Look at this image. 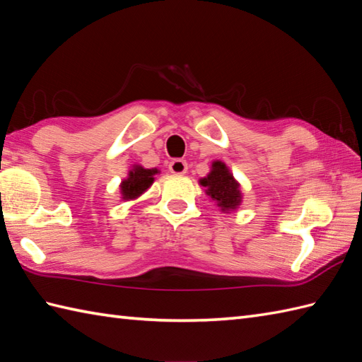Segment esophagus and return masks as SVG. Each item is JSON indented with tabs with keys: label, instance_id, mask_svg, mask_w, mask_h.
Instances as JSON below:
<instances>
[{
	"label": "esophagus",
	"instance_id": "1",
	"mask_svg": "<svg viewBox=\"0 0 362 362\" xmlns=\"http://www.w3.org/2000/svg\"><path fill=\"white\" fill-rule=\"evenodd\" d=\"M168 168H170V172L175 175H182L187 172V163L184 159H173L170 164H168Z\"/></svg>",
	"mask_w": 362,
	"mask_h": 362
}]
</instances>
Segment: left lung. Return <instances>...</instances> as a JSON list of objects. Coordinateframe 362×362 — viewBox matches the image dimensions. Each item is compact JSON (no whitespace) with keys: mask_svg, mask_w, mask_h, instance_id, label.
Masks as SVG:
<instances>
[{"mask_svg":"<svg viewBox=\"0 0 362 362\" xmlns=\"http://www.w3.org/2000/svg\"><path fill=\"white\" fill-rule=\"evenodd\" d=\"M199 182L207 189V194L211 195L214 202L224 209H235L242 202L238 184L235 182L234 176L229 173L226 165L220 160L212 164V172Z\"/></svg>","mask_w":362,"mask_h":362,"instance_id":"obj_1","label":"left lung"}]
</instances>
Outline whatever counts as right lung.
Masks as SVG:
<instances>
[{"mask_svg":"<svg viewBox=\"0 0 362 362\" xmlns=\"http://www.w3.org/2000/svg\"><path fill=\"white\" fill-rule=\"evenodd\" d=\"M156 170H150V168L134 167L130 172V176L122 182V195L125 199H133L139 197L144 190L148 189L153 182V175Z\"/></svg>","mask_w":362,"mask_h":362,"instance_id":"obj_1","label":"right lung"}]
</instances>
